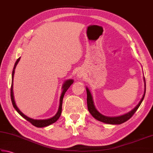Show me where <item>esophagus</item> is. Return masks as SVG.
Listing matches in <instances>:
<instances>
[{
    "label": "esophagus",
    "mask_w": 153,
    "mask_h": 153,
    "mask_svg": "<svg viewBox=\"0 0 153 153\" xmlns=\"http://www.w3.org/2000/svg\"><path fill=\"white\" fill-rule=\"evenodd\" d=\"M82 75H83V74L81 73H80V72H79V73H78V74H77V76L80 77V78H81L82 76Z\"/></svg>",
    "instance_id": "1"
}]
</instances>
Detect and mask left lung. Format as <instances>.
<instances>
[{
    "mask_svg": "<svg viewBox=\"0 0 153 153\" xmlns=\"http://www.w3.org/2000/svg\"><path fill=\"white\" fill-rule=\"evenodd\" d=\"M144 81H145V92H144V94L142 97V99L140 100L139 104L136 106V107H134L132 111L128 112V113L125 114L119 117H108L104 116V115L101 114L100 112L98 111L96 108H95L93 100V97L90 93V91L88 90V88H86V93H87V106H88V110L89 112L92 114L94 119L97 120H99L100 122L105 123L106 124H111V125H120V124H122L126 121H127L128 119H130L133 116V114L135 113V112L137 111V109L140 105V104L142 103L143 100L144 99V97H145V92H146V83H145V77H144Z\"/></svg>",
    "mask_w": 153,
    "mask_h": 153,
    "instance_id": "obj_1",
    "label": "left lung"
}]
</instances>
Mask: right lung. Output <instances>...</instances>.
I'll list each match as a JSON object with an SVG mask.
<instances>
[{
	"label": "right lung",
	"mask_w": 153,
	"mask_h": 153,
	"mask_svg": "<svg viewBox=\"0 0 153 153\" xmlns=\"http://www.w3.org/2000/svg\"><path fill=\"white\" fill-rule=\"evenodd\" d=\"M20 59H21V57L16 60L15 64H14V67L13 68V73H12V84H11V88H10V98H11V100H12L13 105L14 106V108L16 109V111L20 114V115L22 116L23 118H24V119H25L26 120H28V122H30L33 125L36 126V127H41V128L45 127V126H47L48 125H51V124L55 123L56 120L59 119L60 114H61V112H62V105L63 97H64V95H65L66 92H67V91L68 90V88L70 87L71 85L73 83V80L71 79V80H66V81L64 82V84L62 85V92L61 96H60V105H59V110H58V112H56V114L54 115L53 117L51 118V119H45V120H34V119H30V118L28 117L27 116H26L25 114H23L22 112L19 110V108L16 106L15 101H14V99L13 84V78H14V71H15V68L16 67L17 64H18V62H19Z\"/></svg>",
	"instance_id": "right-lung-1"
}]
</instances>
